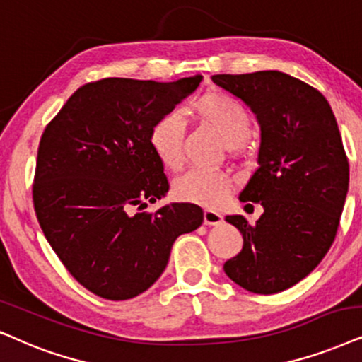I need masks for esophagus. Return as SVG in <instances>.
<instances>
[{
	"label": "esophagus",
	"mask_w": 362,
	"mask_h": 362,
	"mask_svg": "<svg viewBox=\"0 0 362 362\" xmlns=\"http://www.w3.org/2000/svg\"><path fill=\"white\" fill-rule=\"evenodd\" d=\"M204 223L205 226H218V223H222V215L215 212V210L207 209L204 212Z\"/></svg>",
	"instance_id": "esophagus-1"
}]
</instances>
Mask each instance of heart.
<instances>
[{"mask_svg":"<svg viewBox=\"0 0 362 362\" xmlns=\"http://www.w3.org/2000/svg\"><path fill=\"white\" fill-rule=\"evenodd\" d=\"M185 112L199 123L215 130L227 147H239L249 135L250 117L244 105L222 91H207L194 100ZM185 127L178 113H165L148 132V145L160 163L177 170L184 162ZM234 182L223 172L192 168L173 184L178 200L202 207H217L230 194Z\"/></svg>","mask_w":362,"mask_h":362,"instance_id":"1","label":"heart"}]
</instances>
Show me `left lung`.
<instances>
[{
    "label": "left lung",
    "mask_w": 362,
    "mask_h": 362,
    "mask_svg": "<svg viewBox=\"0 0 362 362\" xmlns=\"http://www.w3.org/2000/svg\"><path fill=\"white\" fill-rule=\"evenodd\" d=\"M212 80L249 105L260 125L259 167L239 199L264 214L254 226L227 215L244 247L223 271L247 291L276 294L309 276L336 239L349 187L339 128L321 91L287 73Z\"/></svg>",
    "instance_id": "1"
}]
</instances>
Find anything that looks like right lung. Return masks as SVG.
Wrapping results in <instances>:
<instances>
[{"label":"right lung","mask_w":362,"mask_h":362,"mask_svg":"<svg viewBox=\"0 0 362 362\" xmlns=\"http://www.w3.org/2000/svg\"><path fill=\"white\" fill-rule=\"evenodd\" d=\"M200 81V75L168 83L90 81L45 127L33 182L36 218L66 271L103 299L147 291L165 271L177 237L202 226L194 204L144 212L170 187L148 145L150 128Z\"/></svg>","instance_id":"right-lung-1"}]
</instances>
